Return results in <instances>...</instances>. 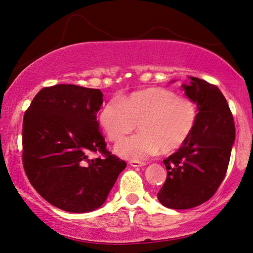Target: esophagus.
Segmentation results:
<instances>
[{
    "instance_id": "esophagus-1",
    "label": "esophagus",
    "mask_w": 253,
    "mask_h": 253,
    "mask_svg": "<svg viewBox=\"0 0 253 253\" xmlns=\"http://www.w3.org/2000/svg\"><path fill=\"white\" fill-rule=\"evenodd\" d=\"M128 164H129L131 167H142V166L145 165V163L138 162V161H130Z\"/></svg>"
}]
</instances>
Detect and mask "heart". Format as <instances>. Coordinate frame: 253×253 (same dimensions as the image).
<instances>
[{"instance_id":"obj_1","label":"heart","mask_w":253,"mask_h":253,"mask_svg":"<svg viewBox=\"0 0 253 253\" xmlns=\"http://www.w3.org/2000/svg\"><path fill=\"white\" fill-rule=\"evenodd\" d=\"M110 141L118 142L131 133L138 123V133L116 145L120 157L143 161L162 150H177L193 133L197 120L196 104L165 88H147L119 99H110L98 117Z\"/></svg>"}]
</instances>
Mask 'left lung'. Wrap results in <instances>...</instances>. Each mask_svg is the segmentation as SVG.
Segmentation results:
<instances>
[{"mask_svg":"<svg viewBox=\"0 0 253 253\" xmlns=\"http://www.w3.org/2000/svg\"><path fill=\"white\" fill-rule=\"evenodd\" d=\"M182 89L197 106V120L186 143L164 161L167 177L157 194L164 206L174 210L195 208L214 195L235 142L233 115L219 88L190 77Z\"/></svg>","mask_w":253,"mask_h":253,"instance_id":"1","label":"left lung"}]
</instances>
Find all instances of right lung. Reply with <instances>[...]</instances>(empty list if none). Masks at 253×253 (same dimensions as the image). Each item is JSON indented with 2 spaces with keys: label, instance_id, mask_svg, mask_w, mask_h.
Returning a JSON list of instances; mask_svg holds the SVG:
<instances>
[{
  "label": "right lung",
  "instance_id": "right-lung-1",
  "mask_svg": "<svg viewBox=\"0 0 253 253\" xmlns=\"http://www.w3.org/2000/svg\"><path fill=\"white\" fill-rule=\"evenodd\" d=\"M99 89L56 84L38 92L23 122V163L48 203L72 213L101 208L126 163L106 150L96 115ZM91 152L103 159L90 160Z\"/></svg>",
  "mask_w": 253,
  "mask_h": 253
}]
</instances>
